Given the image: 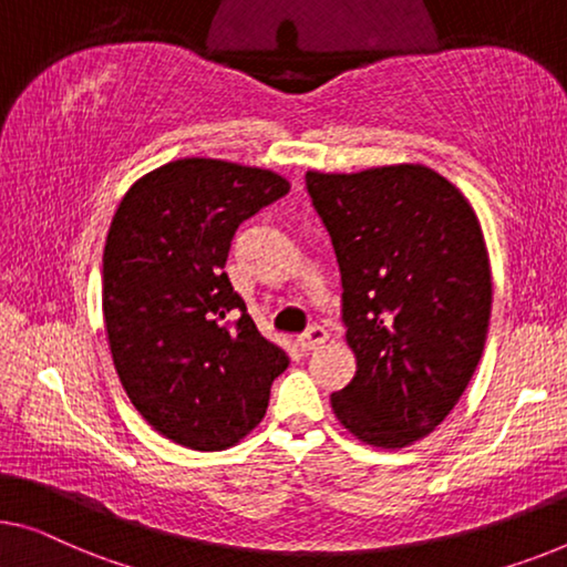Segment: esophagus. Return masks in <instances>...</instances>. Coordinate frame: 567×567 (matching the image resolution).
Instances as JSON below:
<instances>
[{
    "label": "esophagus",
    "mask_w": 567,
    "mask_h": 567,
    "mask_svg": "<svg viewBox=\"0 0 567 567\" xmlns=\"http://www.w3.org/2000/svg\"><path fill=\"white\" fill-rule=\"evenodd\" d=\"M328 341V331L323 326H310L306 333H302L300 338H298V346L302 351H312V349H318L320 343H326Z\"/></svg>",
    "instance_id": "1"
}]
</instances>
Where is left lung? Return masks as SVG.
<instances>
[{"mask_svg": "<svg viewBox=\"0 0 567 567\" xmlns=\"http://www.w3.org/2000/svg\"><path fill=\"white\" fill-rule=\"evenodd\" d=\"M341 269L357 377L331 394L359 441L404 447L441 425L484 353L492 269L463 193L425 165L308 173Z\"/></svg>", "mask_w": 567, "mask_h": 567, "instance_id": "left-lung-1", "label": "left lung"}]
</instances>
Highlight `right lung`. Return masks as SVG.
<instances>
[{
    "label": "right lung",
    "instance_id": "add662e5",
    "mask_svg": "<svg viewBox=\"0 0 567 567\" xmlns=\"http://www.w3.org/2000/svg\"><path fill=\"white\" fill-rule=\"evenodd\" d=\"M290 193L272 171L185 157L140 177L104 247V323L122 386L159 435L224 451L259 425L290 364L224 272L239 226Z\"/></svg>",
    "mask_w": 567,
    "mask_h": 567
}]
</instances>
